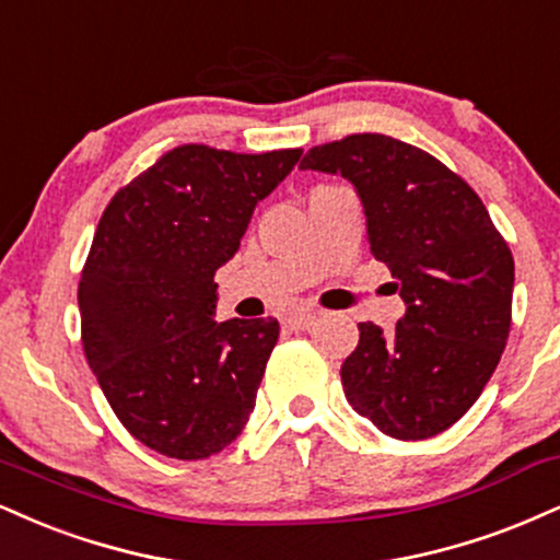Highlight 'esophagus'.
<instances>
[{"label": "esophagus", "mask_w": 560, "mask_h": 560, "mask_svg": "<svg viewBox=\"0 0 560 560\" xmlns=\"http://www.w3.org/2000/svg\"><path fill=\"white\" fill-rule=\"evenodd\" d=\"M320 318V313H315V310H294V313H289V318H287V323L292 328H302V331H305V328H310L313 326L315 320Z\"/></svg>", "instance_id": "obj_1"}]
</instances>
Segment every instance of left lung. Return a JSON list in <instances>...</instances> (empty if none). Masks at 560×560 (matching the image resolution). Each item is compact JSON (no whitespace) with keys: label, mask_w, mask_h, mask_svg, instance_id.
<instances>
[{"label":"left lung","mask_w":560,"mask_h":560,"mask_svg":"<svg viewBox=\"0 0 560 560\" xmlns=\"http://www.w3.org/2000/svg\"><path fill=\"white\" fill-rule=\"evenodd\" d=\"M300 170L354 185L375 260L404 300L396 331L360 323L341 365L347 401L381 433L422 441L454 425L506 349L514 258L472 187L420 148L378 132L310 148Z\"/></svg>","instance_id":"8db88e82"}]
</instances>
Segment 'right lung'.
Masks as SVG:
<instances>
[{
    "label": "right lung",
    "instance_id": "1",
    "mask_svg": "<svg viewBox=\"0 0 560 560\" xmlns=\"http://www.w3.org/2000/svg\"><path fill=\"white\" fill-rule=\"evenodd\" d=\"M300 156L179 145L101 215L78 287L85 360L119 422L170 459L219 454L250 420L279 323L215 320L213 276Z\"/></svg>",
    "mask_w": 560,
    "mask_h": 560
}]
</instances>
